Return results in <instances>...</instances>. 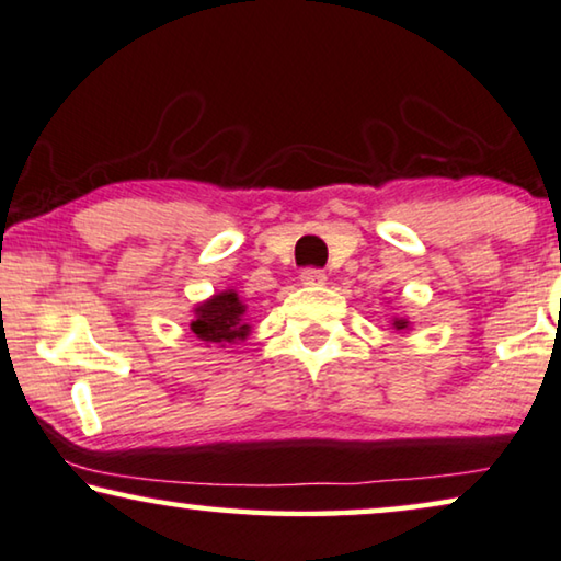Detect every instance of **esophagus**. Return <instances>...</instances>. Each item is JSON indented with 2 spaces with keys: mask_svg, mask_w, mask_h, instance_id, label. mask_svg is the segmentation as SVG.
<instances>
[{
  "mask_svg": "<svg viewBox=\"0 0 561 561\" xmlns=\"http://www.w3.org/2000/svg\"><path fill=\"white\" fill-rule=\"evenodd\" d=\"M299 279H302V284H307V287H322L324 282H328V274H324L322 270H305L302 274H299Z\"/></svg>",
  "mask_w": 561,
  "mask_h": 561,
  "instance_id": "obj_1",
  "label": "esophagus"
}]
</instances>
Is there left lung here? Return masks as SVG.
I'll use <instances>...</instances> for the list:
<instances>
[{
	"instance_id": "obj_1",
	"label": "left lung",
	"mask_w": 561,
	"mask_h": 561,
	"mask_svg": "<svg viewBox=\"0 0 561 561\" xmlns=\"http://www.w3.org/2000/svg\"><path fill=\"white\" fill-rule=\"evenodd\" d=\"M408 324H411V322H408L405 317H396V320H392V328H396V330H408Z\"/></svg>"
}]
</instances>
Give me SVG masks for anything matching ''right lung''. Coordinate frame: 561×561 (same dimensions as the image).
<instances>
[{
    "label": "right lung",
    "instance_id": "add662e5",
    "mask_svg": "<svg viewBox=\"0 0 561 561\" xmlns=\"http://www.w3.org/2000/svg\"><path fill=\"white\" fill-rule=\"evenodd\" d=\"M196 320L191 322V332L204 342L206 347H227L233 340H247V305L241 302L233 289H224L194 309Z\"/></svg>",
    "mask_w": 561,
    "mask_h": 561
}]
</instances>
